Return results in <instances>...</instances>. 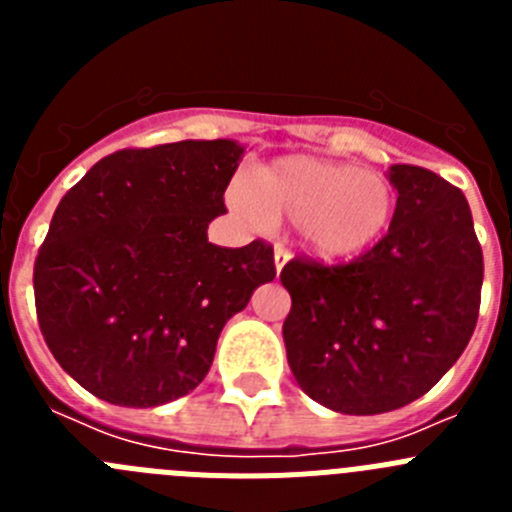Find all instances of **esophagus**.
<instances>
[{"label": "esophagus", "instance_id": "34e87169", "mask_svg": "<svg viewBox=\"0 0 512 512\" xmlns=\"http://www.w3.org/2000/svg\"><path fill=\"white\" fill-rule=\"evenodd\" d=\"M289 259H292V253H289L287 248H284V246L274 248V269H277V277L282 274L284 266L289 264Z\"/></svg>", "mask_w": 512, "mask_h": 512}]
</instances>
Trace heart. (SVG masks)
I'll list each match as a JSON object with an SVG mask.
<instances>
[{
  "label": "heart",
  "instance_id": "1",
  "mask_svg": "<svg viewBox=\"0 0 512 512\" xmlns=\"http://www.w3.org/2000/svg\"><path fill=\"white\" fill-rule=\"evenodd\" d=\"M235 210L253 223L295 220L300 246L323 261L372 251L395 217L397 194L384 176L354 164L284 156L246 176L233 192Z\"/></svg>",
  "mask_w": 512,
  "mask_h": 512
}]
</instances>
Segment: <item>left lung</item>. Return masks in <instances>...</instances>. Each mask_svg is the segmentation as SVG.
Wrapping results in <instances>:
<instances>
[{
    "label": "left lung",
    "mask_w": 512,
    "mask_h": 512,
    "mask_svg": "<svg viewBox=\"0 0 512 512\" xmlns=\"http://www.w3.org/2000/svg\"><path fill=\"white\" fill-rule=\"evenodd\" d=\"M392 225L351 264L295 259L282 336L300 390L343 415H377L423 397L474 333L485 277L461 189L420 166L387 169Z\"/></svg>",
    "instance_id": "obj_1"
}]
</instances>
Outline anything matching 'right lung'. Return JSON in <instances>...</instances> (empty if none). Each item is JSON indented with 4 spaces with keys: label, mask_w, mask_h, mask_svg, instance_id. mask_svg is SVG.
<instances>
[{
    "label": "right lung",
    "mask_w": 512,
    "mask_h": 512,
    "mask_svg": "<svg viewBox=\"0 0 512 512\" xmlns=\"http://www.w3.org/2000/svg\"><path fill=\"white\" fill-rule=\"evenodd\" d=\"M243 153L228 138L117 151L58 202L35 261L38 323L99 400L156 408L189 395L225 323L277 277L264 241H207Z\"/></svg>",
    "instance_id": "right-lung-1"
}]
</instances>
